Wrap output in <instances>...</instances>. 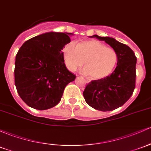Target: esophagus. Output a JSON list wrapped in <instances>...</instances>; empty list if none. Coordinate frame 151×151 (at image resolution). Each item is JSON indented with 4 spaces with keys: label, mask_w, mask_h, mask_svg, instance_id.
I'll list each match as a JSON object with an SVG mask.
<instances>
[{
    "label": "esophagus",
    "mask_w": 151,
    "mask_h": 151,
    "mask_svg": "<svg viewBox=\"0 0 151 151\" xmlns=\"http://www.w3.org/2000/svg\"><path fill=\"white\" fill-rule=\"evenodd\" d=\"M85 82H87V83H89V82L88 80H85Z\"/></svg>",
    "instance_id": "obj_1"
}]
</instances>
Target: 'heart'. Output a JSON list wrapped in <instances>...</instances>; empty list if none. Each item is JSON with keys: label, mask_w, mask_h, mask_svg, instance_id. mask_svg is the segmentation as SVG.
<instances>
[{"label": "heart", "mask_w": 151, "mask_h": 151, "mask_svg": "<svg viewBox=\"0 0 151 151\" xmlns=\"http://www.w3.org/2000/svg\"><path fill=\"white\" fill-rule=\"evenodd\" d=\"M64 60L67 69L75 71L83 65L84 73L93 79H101L109 76L118 60L114 49L94 39L79 41L76 45L69 43L63 50Z\"/></svg>", "instance_id": "obj_1"}]
</instances>
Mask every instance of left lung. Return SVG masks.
<instances>
[{
	"mask_svg": "<svg viewBox=\"0 0 151 151\" xmlns=\"http://www.w3.org/2000/svg\"><path fill=\"white\" fill-rule=\"evenodd\" d=\"M105 41L117 53V65L107 77L93 80L86 86L83 95L90 107L97 110L111 111L121 107L130 99L135 87L137 58L125 44L110 37L91 36Z\"/></svg>",
	"mask_w": 151,
	"mask_h": 151,
	"instance_id": "8db88e82",
	"label": "left lung"
}]
</instances>
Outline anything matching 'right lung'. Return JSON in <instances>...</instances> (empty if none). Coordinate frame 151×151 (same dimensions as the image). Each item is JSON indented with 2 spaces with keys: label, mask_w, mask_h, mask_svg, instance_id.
Wrapping results in <instances>:
<instances>
[{
  "label": "right lung",
  "mask_w": 151,
  "mask_h": 151,
  "mask_svg": "<svg viewBox=\"0 0 151 151\" xmlns=\"http://www.w3.org/2000/svg\"><path fill=\"white\" fill-rule=\"evenodd\" d=\"M72 33L49 32L21 46L16 57L15 85L21 98L32 108L44 110L60 102L66 86L76 78L64 64L63 48Z\"/></svg>",
  "instance_id": "add662e5"
}]
</instances>
